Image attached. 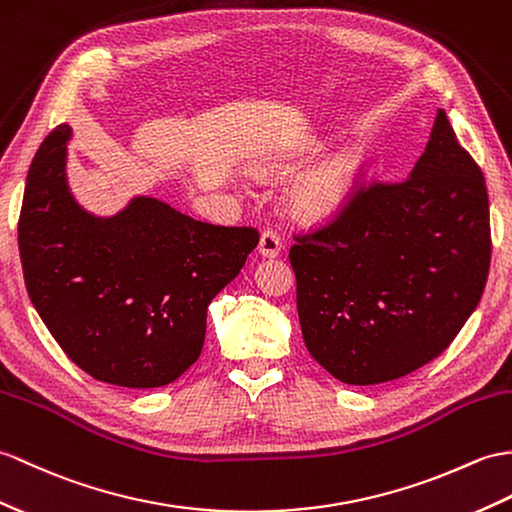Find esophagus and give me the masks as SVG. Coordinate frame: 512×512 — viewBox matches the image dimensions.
<instances>
[{"label":"esophagus","instance_id":"1","mask_svg":"<svg viewBox=\"0 0 512 512\" xmlns=\"http://www.w3.org/2000/svg\"><path fill=\"white\" fill-rule=\"evenodd\" d=\"M259 253L264 257H277L281 253V240L275 231H264L259 237Z\"/></svg>","mask_w":512,"mask_h":512}]
</instances>
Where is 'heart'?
I'll return each instance as SVG.
<instances>
[{
	"mask_svg": "<svg viewBox=\"0 0 512 512\" xmlns=\"http://www.w3.org/2000/svg\"><path fill=\"white\" fill-rule=\"evenodd\" d=\"M366 168V148L344 144L305 172L288 194L290 209L305 222H327L338 218L351 205Z\"/></svg>",
	"mask_w": 512,
	"mask_h": 512,
	"instance_id": "obj_1",
	"label": "heart"
}]
</instances>
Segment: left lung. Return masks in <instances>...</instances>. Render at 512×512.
Listing matches in <instances>:
<instances>
[{"instance_id":"obj_1","label":"left lung","mask_w":512,"mask_h":512,"mask_svg":"<svg viewBox=\"0 0 512 512\" xmlns=\"http://www.w3.org/2000/svg\"><path fill=\"white\" fill-rule=\"evenodd\" d=\"M294 240L312 358L351 386L399 379L438 358L482 299L491 264L484 176L438 109L406 181L358 189L329 227Z\"/></svg>"}]
</instances>
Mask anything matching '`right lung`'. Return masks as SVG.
<instances>
[{
	"mask_svg": "<svg viewBox=\"0 0 512 512\" xmlns=\"http://www.w3.org/2000/svg\"><path fill=\"white\" fill-rule=\"evenodd\" d=\"M69 139L71 126L54 128L26 178L19 255L30 301L98 382L170 384L198 360L207 307L240 275L259 233L194 220L150 196L93 216L69 192Z\"/></svg>",
	"mask_w": 512,
	"mask_h": 512,
	"instance_id": "1",
	"label": "right lung"
}]
</instances>
